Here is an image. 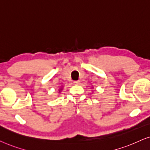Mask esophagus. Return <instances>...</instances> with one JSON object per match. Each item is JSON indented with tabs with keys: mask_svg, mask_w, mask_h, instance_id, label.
Returning <instances> with one entry per match:
<instances>
[{
	"mask_svg": "<svg viewBox=\"0 0 150 150\" xmlns=\"http://www.w3.org/2000/svg\"><path fill=\"white\" fill-rule=\"evenodd\" d=\"M75 84H76V85H79V84L80 83V81H75L74 82H73Z\"/></svg>",
	"mask_w": 150,
	"mask_h": 150,
	"instance_id": "34e87169",
	"label": "esophagus"
}]
</instances>
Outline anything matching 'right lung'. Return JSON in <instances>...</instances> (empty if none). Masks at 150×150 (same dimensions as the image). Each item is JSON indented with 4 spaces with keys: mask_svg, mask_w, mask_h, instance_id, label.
Returning a JSON list of instances; mask_svg holds the SVG:
<instances>
[{
    "mask_svg": "<svg viewBox=\"0 0 150 150\" xmlns=\"http://www.w3.org/2000/svg\"><path fill=\"white\" fill-rule=\"evenodd\" d=\"M62 88H59V93H60V92L62 91Z\"/></svg>",
    "mask_w": 150,
    "mask_h": 150,
    "instance_id": "obj_1",
    "label": "right lung"
}]
</instances>
